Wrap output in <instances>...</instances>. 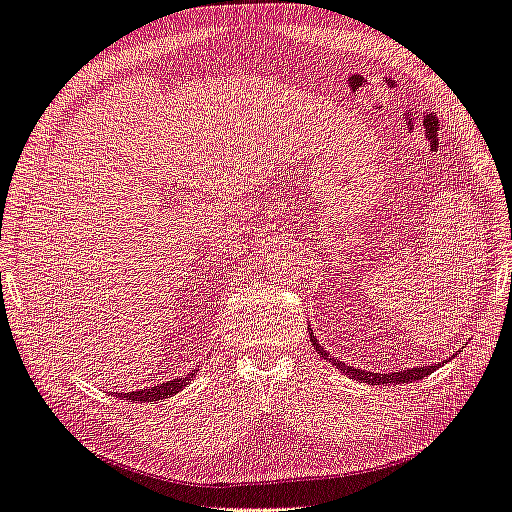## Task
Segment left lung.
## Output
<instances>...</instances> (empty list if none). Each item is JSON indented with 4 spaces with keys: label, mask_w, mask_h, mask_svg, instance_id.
Wrapping results in <instances>:
<instances>
[{
    "label": "left lung",
    "mask_w": 512,
    "mask_h": 512,
    "mask_svg": "<svg viewBox=\"0 0 512 512\" xmlns=\"http://www.w3.org/2000/svg\"><path fill=\"white\" fill-rule=\"evenodd\" d=\"M309 338H311V342H314V347H316V351L320 353V356L325 358V360H329L333 367H338L344 375H349L351 380L369 382V384H389V382L391 384H409V382H415V380H422V378H426V375H431L435 369L444 367V362H448L453 356H457V353H453L451 358H446L444 362L431 364V367H413V369H404V371H398V373H371V371H364V369L347 367V364L340 362L338 358H331L329 353L318 344V338L314 336V331H311V327H309Z\"/></svg>",
    "instance_id": "obj_1"
}]
</instances>
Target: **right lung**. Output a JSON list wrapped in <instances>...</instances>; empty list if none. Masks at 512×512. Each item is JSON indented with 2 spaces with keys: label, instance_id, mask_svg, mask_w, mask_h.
<instances>
[{
  "label": "right lung",
  "instance_id": "right-lung-1",
  "mask_svg": "<svg viewBox=\"0 0 512 512\" xmlns=\"http://www.w3.org/2000/svg\"><path fill=\"white\" fill-rule=\"evenodd\" d=\"M192 375H179V378L168 380L159 384V387H148V389H139V391H130V393H119V398L132 400V402H159L163 398H172L179 391H183L187 384L192 382Z\"/></svg>",
  "mask_w": 512,
  "mask_h": 512
}]
</instances>
